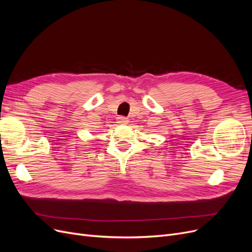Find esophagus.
I'll return each mask as SVG.
<instances>
[{"instance_id": "34e87169", "label": "esophagus", "mask_w": 252, "mask_h": 252, "mask_svg": "<svg viewBox=\"0 0 252 252\" xmlns=\"http://www.w3.org/2000/svg\"><path fill=\"white\" fill-rule=\"evenodd\" d=\"M117 123L119 124V125H127V123H128V120H127V118L126 117H124V116H120V117H118L117 118Z\"/></svg>"}]
</instances>
